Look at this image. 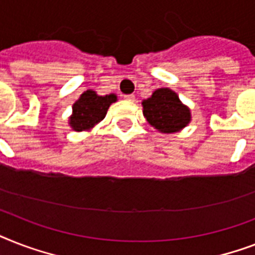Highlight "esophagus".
<instances>
[{"label": "esophagus", "mask_w": 255, "mask_h": 255, "mask_svg": "<svg viewBox=\"0 0 255 255\" xmlns=\"http://www.w3.org/2000/svg\"><path fill=\"white\" fill-rule=\"evenodd\" d=\"M124 99H126V100H135V95H133V94H129V95H124Z\"/></svg>", "instance_id": "34e87169"}]
</instances>
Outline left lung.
Masks as SVG:
<instances>
[{
    "mask_svg": "<svg viewBox=\"0 0 255 255\" xmlns=\"http://www.w3.org/2000/svg\"><path fill=\"white\" fill-rule=\"evenodd\" d=\"M143 112L149 124L164 133L180 131L190 120L189 108L169 88H159L151 98L144 100Z\"/></svg>",
    "mask_w": 255,
    "mask_h": 255,
    "instance_id": "8db88e82",
    "label": "left lung"
}]
</instances>
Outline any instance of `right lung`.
<instances>
[{
  "instance_id": "add662e5",
  "label": "right lung",
  "mask_w": 255,
  "mask_h": 255,
  "mask_svg": "<svg viewBox=\"0 0 255 255\" xmlns=\"http://www.w3.org/2000/svg\"><path fill=\"white\" fill-rule=\"evenodd\" d=\"M116 102L114 94L106 96L96 95L95 91L83 92L73 106V116L70 118V126L75 131L90 129L99 123L107 114L111 103Z\"/></svg>"
}]
</instances>
